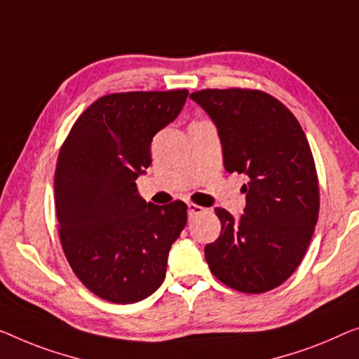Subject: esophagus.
I'll return each instance as SVG.
<instances>
[{
  "label": "esophagus",
  "mask_w": 359,
  "mask_h": 359,
  "mask_svg": "<svg viewBox=\"0 0 359 359\" xmlns=\"http://www.w3.org/2000/svg\"><path fill=\"white\" fill-rule=\"evenodd\" d=\"M203 211H205V208L203 206H198V205H195V203H189V216L190 217H194V216H196V214H200Z\"/></svg>",
  "instance_id": "esophagus-1"
}]
</instances>
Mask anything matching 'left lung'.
<instances>
[{
	"mask_svg": "<svg viewBox=\"0 0 359 359\" xmlns=\"http://www.w3.org/2000/svg\"><path fill=\"white\" fill-rule=\"evenodd\" d=\"M217 127L224 165L247 175L245 214L216 208L221 233L205 247L216 279L264 293L302 263L319 216L316 164L292 111L261 90L208 88L190 95Z\"/></svg>",
	"mask_w": 359,
	"mask_h": 359,
	"instance_id": "obj_1",
	"label": "left lung"
}]
</instances>
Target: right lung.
<instances>
[{
	"mask_svg": "<svg viewBox=\"0 0 359 359\" xmlns=\"http://www.w3.org/2000/svg\"><path fill=\"white\" fill-rule=\"evenodd\" d=\"M189 90L101 96L62 143L55 203L64 255L96 297L128 304L156 292L187 224V205L158 206L135 180L151 164V140L179 116Z\"/></svg>",
	"mask_w": 359,
	"mask_h": 359,
	"instance_id": "1",
	"label": "right lung"
}]
</instances>
